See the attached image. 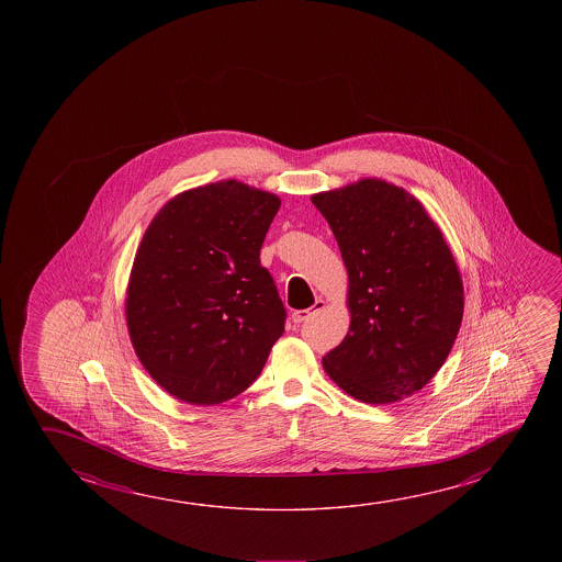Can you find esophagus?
Wrapping results in <instances>:
<instances>
[{"label": "esophagus", "mask_w": 562, "mask_h": 562, "mask_svg": "<svg viewBox=\"0 0 562 562\" xmlns=\"http://www.w3.org/2000/svg\"><path fill=\"white\" fill-rule=\"evenodd\" d=\"M323 307H325V302H323V300H317L312 307H307V310H297V312L292 313V319H294V323H305L307 319H312L315 313L322 312Z\"/></svg>", "instance_id": "34e87169"}]
</instances>
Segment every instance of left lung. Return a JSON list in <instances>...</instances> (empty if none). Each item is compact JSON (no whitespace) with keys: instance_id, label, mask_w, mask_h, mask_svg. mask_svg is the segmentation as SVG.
Masks as SVG:
<instances>
[{"instance_id":"obj_1","label":"left lung","mask_w":562,"mask_h":562,"mask_svg":"<svg viewBox=\"0 0 562 562\" xmlns=\"http://www.w3.org/2000/svg\"><path fill=\"white\" fill-rule=\"evenodd\" d=\"M312 202L349 274V333L323 369L364 404L414 396L445 364L464 312L442 231L415 195L380 178L313 193Z\"/></svg>"}]
</instances>
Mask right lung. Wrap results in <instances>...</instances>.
Instances as JSON below:
<instances>
[{"label":"right lung","instance_id":"1","mask_svg":"<svg viewBox=\"0 0 562 562\" xmlns=\"http://www.w3.org/2000/svg\"><path fill=\"white\" fill-rule=\"evenodd\" d=\"M277 193L222 180L178 193L150 222L131 268L125 319L158 386L186 404L239 396L284 333L260 247Z\"/></svg>","mask_w":562,"mask_h":562}]
</instances>
